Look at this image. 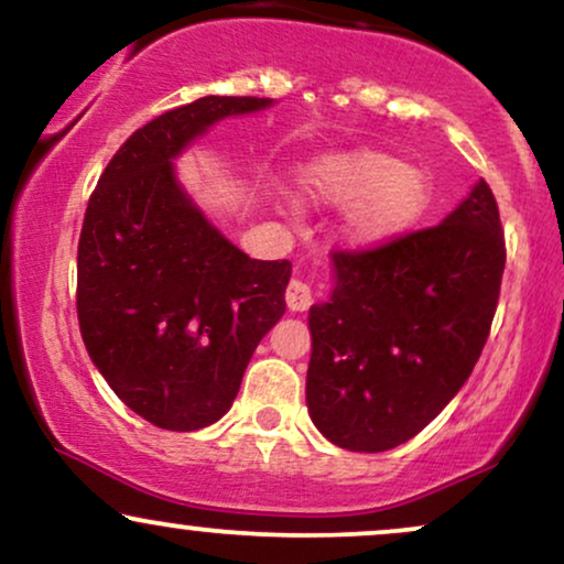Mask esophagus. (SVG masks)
I'll return each instance as SVG.
<instances>
[{
	"label": "esophagus",
	"instance_id": "esophagus-1",
	"mask_svg": "<svg viewBox=\"0 0 564 564\" xmlns=\"http://www.w3.org/2000/svg\"><path fill=\"white\" fill-rule=\"evenodd\" d=\"M286 304L291 313H304L313 304V291H310L307 283L291 281L286 286Z\"/></svg>",
	"mask_w": 564,
	"mask_h": 564
}]
</instances>
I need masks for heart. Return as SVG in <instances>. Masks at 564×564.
<instances>
[{"instance_id":"obj_1","label":"heart","mask_w":564,"mask_h":564,"mask_svg":"<svg viewBox=\"0 0 564 564\" xmlns=\"http://www.w3.org/2000/svg\"><path fill=\"white\" fill-rule=\"evenodd\" d=\"M310 196L349 209L341 238L352 249H381L422 223L432 206V180L387 151L341 153L310 172Z\"/></svg>"}]
</instances>
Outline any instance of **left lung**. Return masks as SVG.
Instances as JSON below:
<instances>
[{"label": "left lung", "mask_w": 564, "mask_h": 564, "mask_svg": "<svg viewBox=\"0 0 564 564\" xmlns=\"http://www.w3.org/2000/svg\"><path fill=\"white\" fill-rule=\"evenodd\" d=\"M498 206L485 180L435 228L336 251L334 291L310 307L307 411L328 443L390 451L456 398L501 291Z\"/></svg>", "instance_id": "obj_1"}]
</instances>
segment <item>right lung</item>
<instances>
[{
	"mask_svg": "<svg viewBox=\"0 0 564 564\" xmlns=\"http://www.w3.org/2000/svg\"><path fill=\"white\" fill-rule=\"evenodd\" d=\"M270 97L209 95L116 151L84 215L76 310L108 387L145 422L193 432L230 411L262 336L286 313L289 260H251L187 196L174 161Z\"/></svg>",
	"mask_w": 564,
	"mask_h": 564,
	"instance_id": "obj_1",
	"label": "right lung"
}]
</instances>
